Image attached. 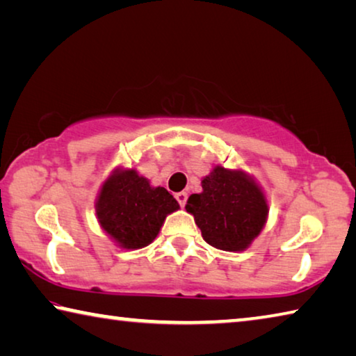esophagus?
Segmentation results:
<instances>
[{
	"label": "esophagus",
	"mask_w": 356,
	"mask_h": 356,
	"mask_svg": "<svg viewBox=\"0 0 356 356\" xmlns=\"http://www.w3.org/2000/svg\"><path fill=\"white\" fill-rule=\"evenodd\" d=\"M186 193L185 191H180V193H177L176 195V200H177V202L180 204V207H185V204H186Z\"/></svg>",
	"instance_id": "34e87169"
}]
</instances>
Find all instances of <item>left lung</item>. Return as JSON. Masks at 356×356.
<instances>
[{
    "label": "left lung",
    "mask_w": 356,
    "mask_h": 356,
    "mask_svg": "<svg viewBox=\"0 0 356 356\" xmlns=\"http://www.w3.org/2000/svg\"><path fill=\"white\" fill-rule=\"evenodd\" d=\"M202 191L186 201L202 238L213 248L238 252L250 248L268 218V201L254 177L242 168L213 166L201 180Z\"/></svg>",
    "instance_id": "left-lung-1"
}]
</instances>
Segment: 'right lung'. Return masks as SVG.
<instances>
[{
  "label": "right lung",
  "instance_id": "add662e5",
  "mask_svg": "<svg viewBox=\"0 0 356 356\" xmlns=\"http://www.w3.org/2000/svg\"><path fill=\"white\" fill-rule=\"evenodd\" d=\"M176 210L179 202L171 193L150 185L135 168H114L95 200L100 227L122 250H140L152 243L166 216Z\"/></svg>",
  "mask_w": 356,
  "mask_h": 356
}]
</instances>
